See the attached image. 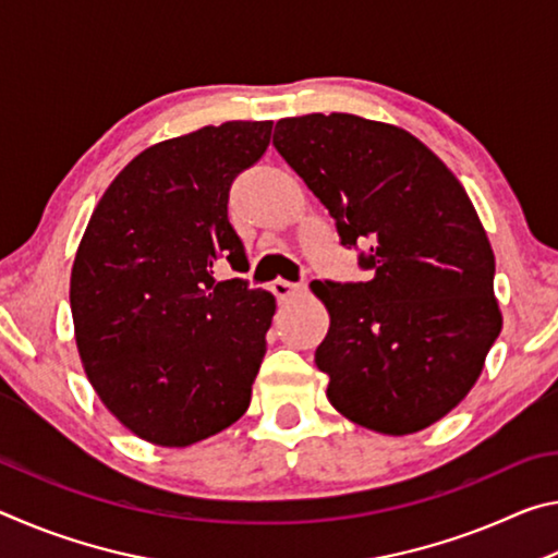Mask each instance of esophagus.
<instances>
[{
    "label": "esophagus",
    "instance_id": "1",
    "mask_svg": "<svg viewBox=\"0 0 558 558\" xmlns=\"http://www.w3.org/2000/svg\"><path fill=\"white\" fill-rule=\"evenodd\" d=\"M270 290H272V295H276L278 300H290V298H295L298 292H302V286H298V282H290V280L278 278L276 282H270Z\"/></svg>",
    "mask_w": 558,
    "mask_h": 558
}]
</instances>
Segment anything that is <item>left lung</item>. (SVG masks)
Listing matches in <instances>:
<instances>
[{
    "label": "left lung",
    "instance_id": "8db88e82",
    "mask_svg": "<svg viewBox=\"0 0 558 558\" xmlns=\"http://www.w3.org/2000/svg\"><path fill=\"white\" fill-rule=\"evenodd\" d=\"M366 282H317L329 329L315 362L327 399L386 436L428 428L465 399L502 329L495 253L456 174L411 132L347 112L278 120Z\"/></svg>",
    "mask_w": 558,
    "mask_h": 558
}]
</instances>
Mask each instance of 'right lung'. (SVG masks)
I'll list each match as a JSON object with an SVG mask.
<instances>
[{"instance_id": "add662e5", "label": "right lung", "mask_w": 558, "mask_h": 558, "mask_svg": "<svg viewBox=\"0 0 558 558\" xmlns=\"http://www.w3.org/2000/svg\"><path fill=\"white\" fill-rule=\"evenodd\" d=\"M270 132V120H233L147 147L112 179L75 253L71 313L88 381L155 446L216 436L251 403L276 298L214 268L245 260L229 192Z\"/></svg>"}]
</instances>
